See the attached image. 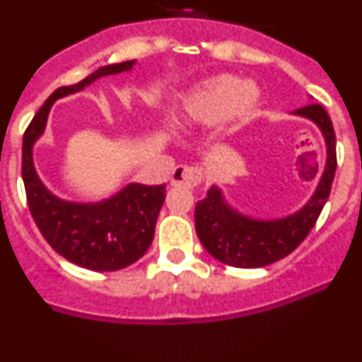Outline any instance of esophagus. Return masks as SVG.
<instances>
[{"label":"esophagus","mask_w":362,"mask_h":362,"mask_svg":"<svg viewBox=\"0 0 362 362\" xmlns=\"http://www.w3.org/2000/svg\"><path fill=\"white\" fill-rule=\"evenodd\" d=\"M203 179V172L197 166H188V165H179L175 166L172 172L170 185L172 187H197Z\"/></svg>","instance_id":"esophagus-1"}]
</instances>
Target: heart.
<instances>
[{"mask_svg": "<svg viewBox=\"0 0 362 362\" xmlns=\"http://www.w3.org/2000/svg\"><path fill=\"white\" fill-rule=\"evenodd\" d=\"M255 92L232 76H214L194 85L181 98L177 116L190 123H209L217 117L245 116L255 103Z\"/></svg>", "mask_w": 362, "mask_h": 362, "instance_id": "1", "label": "heart"}]
</instances>
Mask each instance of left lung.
I'll return each instance as SVG.
<instances>
[{
    "instance_id": "left-lung-1",
    "label": "left lung",
    "mask_w": 362,
    "mask_h": 362,
    "mask_svg": "<svg viewBox=\"0 0 362 362\" xmlns=\"http://www.w3.org/2000/svg\"><path fill=\"white\" fill-rule=\"evenodd\" d=\"M308 117L321 129L326 141V165L312 199L288 217L276 221H257L232 210L217 187L196 204V232L204 250L221 263L235 268H259L276 263L292 254L313 228L322 206L330 196L337 168L335 132L328 112L317 103L293 110Z\"/></svg>"
}]
</instances>
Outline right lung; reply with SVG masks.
<instances>
[{
	"label": "right lung",
	"mask_w": 362,
	"mask_h": 362,
	"mask_svg": "<svg viewBox=\"0 0 362 362\" xmlns=\"http://www.w3.org/2000/svg\"><path fill=\"white\" fill-rule=\"evenodd\" d=\"M132 62L107 65L76 85L59 86L32 117L23 134V175L27 204L45 241L59 255L94 272H116L136 263L148 250L156 221L165 201V185L132 183L110 199L81 204L57 199L37 177L32 146L43 134L47 117L56 99L83 90L101 76L130 70Z\"/></svg>",
	"instance_id": "1"
}]
</instances>
